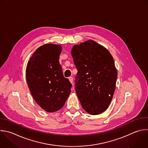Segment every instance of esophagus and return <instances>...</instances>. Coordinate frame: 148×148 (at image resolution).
<instances>
[{
    "mask_svg": "<svg viewBox=\"0 0 148 148\" xmlns=\"http://www.w3.org/2000/svg\"><path fill=\"white\" fill-rule=\"evenodd\" d=\"M69 80L71 83V84L73 83V77H69Z\"/></svg>",
    "mask_w": 148,
    "mask_h": 148,
    "instance_id": "1",
    "label": "esophagus"
}]
</instances>
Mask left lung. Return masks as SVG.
Wrapping results in <instances>:
<instances>
[{
    "mask_svg": "<svg viewBox=\"0 0 148 148\" xmlns=\"http://www.w3.org/2000/svg\"><path fill=\"white\" fill-rule=\"evenodd\" d=\"M71 54L77 69L75 90L82 106L92 115L103 113L116 88L117 72L113 57L92 40L75 45Z\"/></svg>",
    "mask_w": 148,
    "mask_h": 148,
    "instance_id": "8db88e82",
    "label": "left lung"
}]
</instances>
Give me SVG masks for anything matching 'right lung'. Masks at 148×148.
Masks as SVG:
<instances>
[{
	"label": "right lung",
	"mask_w": 148,
	"mask_h": 148,
	"mask_svg": "<svg viewBox=\"0 0 148 148\" xmlns=\"http://www.w3.org/2000/svg\"><path fill=\"white\" fill-rule=\"evenodd\" d=\"M60 45L45 44L33 53L26 69L30 92L36 103L47 112H56L64 105L72 84L64 77L59 62Z\"/></svg>",
	"instance_id": "obj_1"
}]
</instances>
